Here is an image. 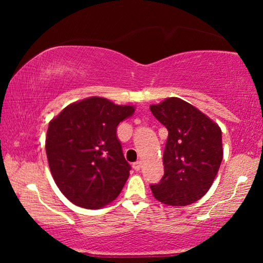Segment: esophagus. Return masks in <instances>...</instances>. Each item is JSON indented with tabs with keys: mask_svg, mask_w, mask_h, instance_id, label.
Wrapping results in <instances>:
<instances>
[{
	"mask_svg": "<svg viewBox=\"0 0 263 263\" xmlns=\"http://www.w3.org/2000/svg\"><path fill=\"white\" fill-rule=\"evenodd\" d=\"M133 167H134V170H135V171H139L140 168H141V161H140V160L135 161V163L133 164Z\"/></svg>",
	"mask_w": 263,
	"mask_h": 263,
	"instance_id": "1",
	"label": "esophagus"
}]
</instances>
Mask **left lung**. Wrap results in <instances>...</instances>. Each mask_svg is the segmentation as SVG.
<instances>
[{
	"label": "left lung",
	"instance_id": "left-lung-1",
	"mask_svg": "<svg viewBox=\"0 0 263 263\" xmlns=\"http://www.w3.org/2000/svg\"><path fill=\"white\" fill-rule=\"evenodd\" d=\"M149 109L168 132L164 176L158 184L151 185L153 196L168 206L196 202L210 190L220 167V128L192 104L176 97Z\"/></svg>",
	"mask_w": 263,
	"mask_h": 263
}]
</instances>
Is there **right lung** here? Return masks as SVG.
<instances>
[{"instance_id":"obj_1","label":"right lung","mask_w":263,"mask_h":263,"mask_svg":"<svg viewBox=\"0 0 263 263\" xmlns=\"http://www.w3.org/2000/svg\"><path fill=\"white\" fill-rule=\"evenodd\" d=\"M134 111L132 105L89 97L64 107L50 121L45 140L49 167L70 202L98 210L120 195L130 165L116 130Z\"/></svg>"}]
</instances>
